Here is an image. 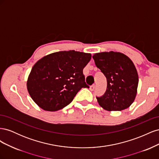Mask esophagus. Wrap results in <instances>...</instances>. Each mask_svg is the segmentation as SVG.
Listing matches in <instances>:
<instances>
[{
	"instance_id": "obj_1",
	"label": "esophagus",
	"mask_w": 159,
	"mask_h": 159,
	"mask_svg": "<svg viewBox=\"0 0 159 159\" xmlns=\"http://www.w3.org/2000/svg\"><path fill=\"white\" fill-rule=\"evenodd\" d=\"M95 84H93V85H91L90 88H89V89H90L91 91H93L94 89H95Z\"/></svg>"
}]
</instances>
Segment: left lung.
Wrapping results in <instances>:
<instances>
[{
  "mask_svg": "<svg viewBox=\"0 0 159 159\" xmlns=\"http://www.w3.org/2000/svg\"><path fill=\"white\" fill-rule=\"evenodd\" d=\"M96 66L107 78V89L97 97L105 110L121 111L128 108L135 99L139 76L133 62L121 52H104L94 54Z\"/></svg>",
  "mask_w": 159,
  "mask_h": 159,
  "instance_id": "obj_1",
  "label": "left lung"
}]
</instances>
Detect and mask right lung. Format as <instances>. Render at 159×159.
Listing matches in <instances>:
<instances>
[{
	"instance_id": "add662e5",
	"label": "right lung",
	"mask_w": 159,
	"mask_h": 159,
	"mask_svg": "<svg viewBox=\"0 0 159 159\" xmlns=\"http://www.w3.org/2000/svg\"><path fill=\"white\" fill-rule=\"evenodd\" d=\"M91 58L89 53L70 50L52 53L38 60L26 84L34 102L48 111L67 106L81 88H89L83 70Z\"/></svg>"
}]
</instances>
